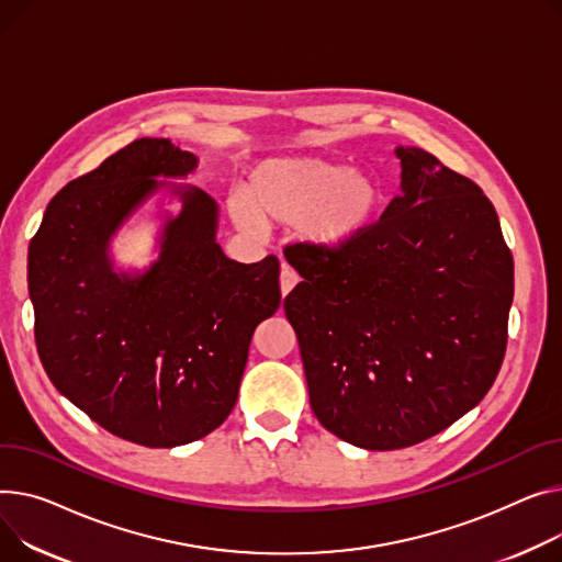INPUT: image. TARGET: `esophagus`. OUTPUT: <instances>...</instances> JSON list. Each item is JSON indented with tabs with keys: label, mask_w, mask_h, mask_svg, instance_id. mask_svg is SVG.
<instances>
[{
	"label": "esophagus",
	"mask_w": 562,
	"mask_h": 562,
	"mask_svg": "<svg viewBox=\"0 0 562 562\" xmlns=\"http://www.w3.org/2000/svg\"><path fill=\"white\" fill-rule=\"evenodd\" d=\"M297 273L286 265V261H282V273H280V289H282V295H286L295 284H297Z\"/></svg>",
	"instance_id": "34e87169"
}]
</instances>
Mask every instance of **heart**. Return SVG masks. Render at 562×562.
I'll return each mask as SVG.
<instances>
[{
  "label": "heart",
  "mask_w": 562,
  "mask_h": 562,
  "mask_svg": "<svg viewBox=\"0 0 562 562\" xmlns=\"http://www.w3.org/2000/svg\"><path fill=\"white\" fill-rule=\"evenodd\" d=\"M384 203L378 178L325 158H276L257 165L235 199L244 228L295 226L321 248H341L375 223Z\"/></svg>",
  "instance_id": "b5f03b06"
}]
</instances>
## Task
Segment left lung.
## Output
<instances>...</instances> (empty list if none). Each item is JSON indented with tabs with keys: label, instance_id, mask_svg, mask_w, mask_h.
Returning <instances> with one entry per match:
<instances>
[{
	"label": "left lung",
	"instance_id": "8db88e82",
	"mask_svg": "<svg viewBox=\"0 0 562 562\" xmlns=\"http://www.w3.org/2000/svg\"><path fill=\"white\" fill-rule=\"evenodd\" d=\"M402 194L341 248L286 257L284 297L318 423L363 450H402L491 391L508 341L513 255L470 178L397 146Z\"/></svg>",
	"mask_w": 562,
	"mask_h": 562
}]
</instances>
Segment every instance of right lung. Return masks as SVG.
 <instances>
[{"mask_svg": "<svg viewBox=\"0 0 562 562\" xmlns=\"http://www.w3.org/2000/svg\"><path fill=\"white\" fill-rule=\"evenodd\" d=\"M196 167L169 139L142 137L49 201L29 246L35 346L52 384L97 425L144 447L214 431L239 395L255 327L280 307V261L239 265L214 241L216 203L178 190L160 259L117 276L108 239L165 182Z\"/></svg>", "mask_w": 562, "mask_h": 562, "instance_id": "add662e5", "label": "right lung"}]
</instances>
